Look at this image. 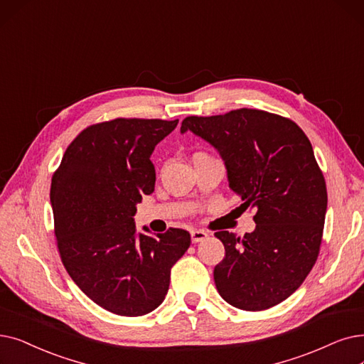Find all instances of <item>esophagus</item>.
Returning <instances> with one entry per match:
<instances>
[{
	"instance_id": "obj_1",
	"label": "esophagus",
	"mask_w": 364,
	"mask_h": 364,
	"mask_svg": "<svg viewBox=\"0 0 364 364\" xmlns=\"http://www.w3.org/2000/svg\"><path fill=\"white\" fill-rule=\"evenodd\" d=\"M205 238H208V233L205 230H192V242L196 244V242H200L203 241Z\"/></svg>"
}]
</instances>
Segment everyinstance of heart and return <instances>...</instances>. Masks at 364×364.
I'll list each match as a JSON object with an SVG mask.
<instances>
[{
    "label": "heart",
    "instance_id": "obj_1",
    "mask_svg": "<svg viewBox=\"0 0 364 364\" xmlns=\"http://www.w3.org/2000/svg\"><path fill=\"white\" fill-rule=\"evenodd\" d=\"M196 154H203V153H196Z\"/></svg>",
    "mask_w": 364,
    "mask_h": 364
}]
</instances>
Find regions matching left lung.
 Instances as JSON below:
<instances>
[{
  "mask_svg": "<svg viewBox=\"0 0 364 364\" xmlns=\"http://www.w3.org/2000/svg\"><path fill=\"white\" fill-rule=\"evenodd\" d=\"M187 131L217 149L240 208L256 210L255 232L214 233L226 251L214 267L220 296L244 311L281 304L311 272L323 238L327 188L308 136L293 120L251 108L186 117Z\"/></svg>",
  "mask_w": 364,
  "mask_h": 364,
  "instance_id": "obj_1",
  "label": "left lung"
}]
</instances>
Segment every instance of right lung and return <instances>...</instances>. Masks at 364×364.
Here are the masks:
<instances>
[{
    "label": "right lung",
    "instance_id": "obj_1",
    "mask_svg": "<svg viewBox=\"0 0 364 364\" xmlns=\"http://www.w3.org/2000/svg\"><path fill=\"white\" fill-rule=\"evenodd\" d=\"M178 120L114 119L78 134L52 177L58 250L80 290L104 309L139 317L168 293L191 233H136L134 215L154 191L150 156Z\"/></svg>",
    "mask_w": 364,
    "mask_h": 364
}]
</instances>
